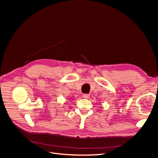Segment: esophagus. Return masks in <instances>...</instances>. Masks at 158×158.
<instances>
[{"label": "esophagus", "instance_id": "1", "mask_svg": "<svg viewBox=\"0 0 158 158\" xmlns=\"http://www.w3.org/2000/svg\"><path fill=\"white\" fill-rule=\"evenodd\" d=\"M84 98H85V99H88L89 98V94H84L83 95V96H82Z\"/></svg>", "mask_w": 158, "mask_h": 158}]
</instances>
